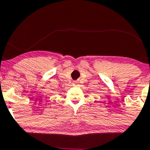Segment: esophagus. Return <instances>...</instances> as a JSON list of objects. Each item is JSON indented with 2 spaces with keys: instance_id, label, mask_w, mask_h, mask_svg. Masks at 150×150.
I'll use <instances>...</instances> for the list:
<instances>
[{
  "instance_id": "1",
  "label": "esophagus",
  "mask_w": 150,
  "mask_h": 150,
  "mask_svg": "<svg viewBox=\"0 0 150 150\" xmlns=\"http://www.w3.org/2000/svg\"><path fill=\"white\" fill-rule=\"evenodd\" d=\"M73 83H74V84H75V85H77V83H78V82H77V81H73Z\"/></svg>"
}]
</instances>
